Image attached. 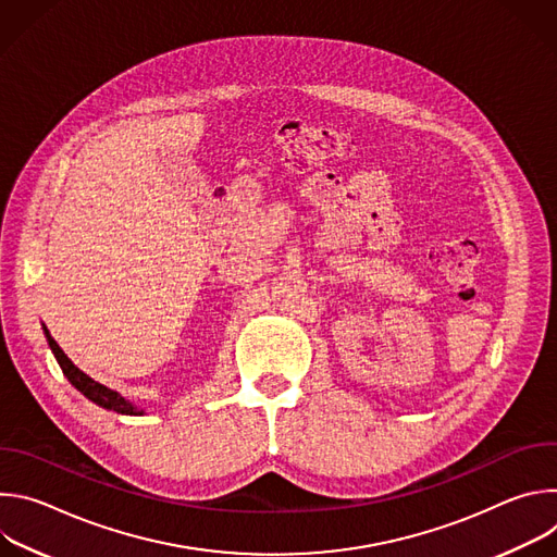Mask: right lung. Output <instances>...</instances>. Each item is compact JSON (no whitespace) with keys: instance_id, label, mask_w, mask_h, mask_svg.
Returning a JSON list of instances; mask_svg holds the SVG:
<instances>
[{"instance_id":"right-lung-1","label":"right lung","mask_w":557,"mask_h":557,"mask_svg":"<svg viewBox=\"0 0 557 557\" xmlns=\"http://www.w3.org/2000/svg\"><path fill=\"white\" fill-rule=\"evenodd\" d=\"M44 335H46L48 346H50V350H52L57 363L61 366L63 374L67 376V381H70L78 392H82V394L86 396V399H90V401L97 404L99 408L112 410V412H116V414H125V417H140V414H145V410H140L136 404L127 401L125 396H121L116 389H110L108 385H103V383L95 381L92 376H88L84 370H78V368L67 359V355L59 348V344L50 337V333H48L46 326H44Z\"/></svg>"}]
</instances>
